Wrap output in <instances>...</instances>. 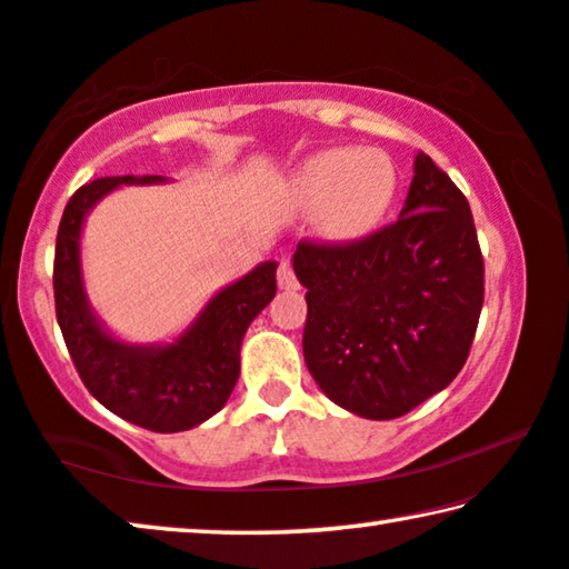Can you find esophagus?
I'll return each instance as SVG.
<instances>
[{
  "label": "esophagus",
  "mask_w": 569,
  "mask_h": 569,
  "mask_svg": "<svg viewBox=\"0 0 569 569\" xmlns=\"http://www.w3.org/2000/svg\"><path fill=\"white\" fill-rule=\"evenodd\" d=\"M278 288L281 291H299V281H296L293 268L288 262H281V268H278Z\"/></svg>",
  "instance_id": "34e87169"
}]
</instances>
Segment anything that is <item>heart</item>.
I'll return each mask as SVG.
<instances>
[{
	"label": "heart",
	"instance_id": "1",
	"mask_svg": "<svg viewBox=\"0 0 569 569\" xmlns=\"http://www.w3.org/2000/svg\"><path fill=\"white\" fill-rule=\"evenodd\" d=\"M396 197V171L376 148H332L309 158L293 178V203L311 214L325 242L350 244L383 222Z\"/></svg>",
	"mask_w": 569,
	"mask_h": 569
}]
</instances>
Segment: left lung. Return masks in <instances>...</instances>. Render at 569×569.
<instances>
[{
  "mask_svg": "<svg viewBox=\"0 0 569 569\" xmlns=\"http://www.w3.org/2000/svg\"><path fill=\"white\" fill-rule=\"evenodd\" d=\"M303 360L329 401L386 421L452 383L482 309L470 203L427 152L413 156L393 224L350 244L299 242Z\"/></svg>",
  "mask_w": 569,
  "mask_h": 569,
  "instance_id": "8db88e82",
  "label": "left lung"
}]
</instances>
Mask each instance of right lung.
Masks as SVG:
<instances>
[{"mask_svg":"<svg viewBox=\"0 0 569 569\" xmlns=\"http://www.w3.org/2000/svg\"><path fill=\"white\" fill-rule=\"evenodd\" d=\"M168 183L166 176H104L66 203L56 240V317L83 386L117 417L173 435L224 409L240 378V347L252 319L276 296V260L219 288L191 325L168 342H127L91 307L81 232L97 203L122 186Z\"/></svg>","mask_w":569,"mask_h":569,"instance_id":"1","label":"right lung"}]
</instances>
